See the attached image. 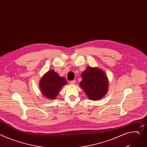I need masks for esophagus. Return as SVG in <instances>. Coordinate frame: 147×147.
I'll list each match as a JSON object with an SVG mask.
<instances>
[{
    "label": "esophagus",
    "instance_id": "34e87169",
    "mask_svg": "<svg viewBox=\"0 0 147 147\" xmlns=\"http://www.w3.org/2000/svg\"><path fill=\"white\" fill-rule=\"evenodd\" d=\"M75 82H76L75 81H71L69 82V84H71V85H74V84H75Z\"/></svg>",
    "mask_w": 147,
    "mask_h": 147
}]
</instances>
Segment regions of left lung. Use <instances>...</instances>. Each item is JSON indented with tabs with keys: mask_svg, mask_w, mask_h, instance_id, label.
Listing matches in <instances>:
<instances>
[{
	"mask_svg": "<svg viewBox=\"0 0 147 147\" xmlns=\"http://www.w3.org/2000/svg\"><path fill=\"white\" fill-rule=\"evenodd\" d=\"M82 81L80 86L91 100L104 97L108 89V80L105 73L98 67H88L81 74Z\"/></svg>",
	"mask_w": 147,
	"mask_h": 147,
	"instance_id": "1",
	"label": "left lung"
}]
</instances>
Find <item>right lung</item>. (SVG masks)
Returning <instances> with one entry per match:
<instances>
[{"instance_id":"right-lung-1","label":"right lung","mask_w":147,"mask_h":147,"mask_svg":"<svg viewBox=\"0 0 147 147\" xmlns=\"http://www.w3.org/2000/svg\"><path fill=\"white\" fill-rule=\"evenodd\" d=\"M66 84V79L59 76L53 69L45 74L39 82L40 88L43 96L51 99H55L61 88Z\"/></svg>"}]
</instances>
